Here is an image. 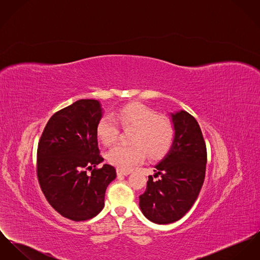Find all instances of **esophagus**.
<instances>
[{
	"label": "esophagus",
	"mask_w": 260,
	"mask_h": 260,
	"mask_svg": "<svg viewBox=\"0 0 260 260\" xmlns=\"http://www.w3.org/2000/svg\"><path fill=\"white\" fill-rule=\"evenodd\" d=\"M131 172L129 171H126V170H121V169H117V174L119 175V176H126V175H128Z\"/></svg>",
	"instance_id": "obj_1"
}]
</instances>
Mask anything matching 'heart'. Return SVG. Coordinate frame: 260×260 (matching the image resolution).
Masks as SVG:
<instances>
[{
  "label": "heart",
  "instance_id": "1",
  "mask_svg": "<svg viewBox=\"0 0 260 260\" xmlns=\"http://www.w3.org/2000/svg\"><path fill=\"white\" fill-rule=\"evenodd\" d=\"M115 118L123 128H135L133 146L115 145L107 153L108 161L121 170H129L141 163L147 153L150 158H158L170 148L174 139V127L165 117L141 103H131L120 109ZM119 126L111 116H103L96 125L98 139L110 145L118 140Z\"/></svg>",
  "mask_w": 260,
  "mask_h": 260
}]
</instances>
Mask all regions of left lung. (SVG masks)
Listing matches in <instances>:
<instances>
[{
	"label": "left lung",
	"mask_w": 260,
	"mask_h": 260,
	"mask_svg": "<svg viewBox=\"0 0 260 260\" xmlns=\"http://www.w3.org/2000/svg\"><path fill=\"white\" fill-rule=\"evenodd\" d=\"M175 129L172 146L148 176L140 196L142 214L151 221L166 224L180 220L193 206L203 186L207 148L200 125L185 111L171 114Z\"/></svg>",
	"instance_id": "8db88e82"
}]
</instances>
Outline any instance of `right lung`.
<instances>
[{
	"label": "right lung",
	"mask_w": 260,
	"mask_h": 260,
	"mask_svg": "<svg viewBox=\"0 0 260 260\" xmlns=\"http://www.w3.org/2000/svg\"><path fill=\"white\" fill-rule=\"evenodd\" d=\"M102 114L100 102L76 101L49 119L39 141L37 173L41 191L51 207L69 220L97 216L105 205L106 189L117 176L112 165L96 167L104 160L96 134Z\"/></svg>",
	"instance_id": "add662e5"
}]
</instances>
